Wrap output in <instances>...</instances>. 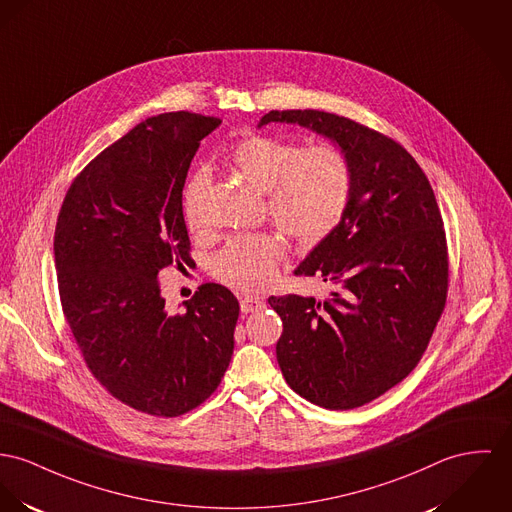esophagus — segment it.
I'll use <instances>...</instances> for the list:
<instances>
[{
  "label": "esophagus",
  "instance_id": "esophagus-1",
  "mask_svg": "<svg viewBox=\"0 0 512 512\" xmlns=\"http://www.w3.org/2000/svg\"><path fill=\"white\" fill-rule=\"evenodd\" d=\"M239 308H241L243 314H253V312L263 310V308H265V302H263V298H259V296H245V298H241Z\"/></svg>",
  "mask_w": 512,
  "mask_h": 512
}]
</instances>
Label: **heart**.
Masks as SVG:
<instances>
[{
  "label": "heart",
  "mask_w": 512,
  "mask_h": 512,
  "mask_svg": "<svg viewBox=\"0 0 512 512\" xmlns=\"http://www.w3.org/2000/svg\"><path fill=\"white\" fill-rule=\"evenodd\" d=\"M228 161L255 191L267 193L269 216L300 243L323 239L347 210L353 175L333 146L300 150L294 142L249 134L232 148ZM206 183V171H197L185 187L183 210L193 230L202 224ZM282 253V241L273 234L236 237L214 259V275L239 290H259L273 280Z\"/></svg>",
  "instance_id": "b5f03b06"
}]
</instances>
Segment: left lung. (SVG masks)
Returning a JSON list of instances; mask_svg holds the SVG:
<instances>
[{
    "label": "left lung",
    "mask_w": 512,
    "mask_h": 512,
    "mask_svg": "<svg viewBox=\"0 0 512 512\" xmlns=\"http://www.w3.org/2000/svg\"><path fill=\"white\" fill-rule=\"evenodd\" d=\"M300 124L349 161L353 185L339 224L294 275L335 286L325 300L271 296L282 319L276 360L296 394L353 409L399 384L421 360L444 310L446 239L429 179L392 138L323 111H271L265 124Z\"/></svg>",
    "instance_id": "obj_1"
}]
</instances>
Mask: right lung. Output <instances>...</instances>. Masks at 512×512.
Instances as JSON below:
<instances>
[{
	"label": "right lung",
	"mask_w": 512,
	"mask_h": 512,
	"mask_svg": "<svg viewBox=\"0 0 512 512\" xmlns=\"http://www.w3.org/2000/svg\"><path fill=\"white\" fill-rule=\"evenodd\" d=\"M220 118H148L93 159L64 198L54 265L66 321L93 376L122 403L177 417L212 394L234 354L239 304L208 282L165 310L158 275L191 265L183 187Z\"/></svg>",
	"instance_id": "right-lung-1"
}]
</instances>
